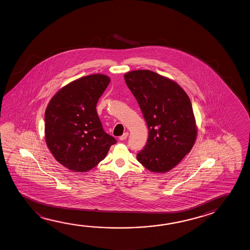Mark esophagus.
<instances>
[{
    "instance_id": "34e87169",
    "label": "esophagus",
    "mask_w": 250,
    "mask_h": 250,
    "mask_svg": "<svg viewBox=\"0 0 250 250\" xmlns=\"http://www.w3.org/2000/svg\"><path fill=\"white\" fill-rule=\"evenodd\" d=\"M127 136H128V133L126 132V133L123 134V136H120V140H121V141H124V140L127 139Z\"/></svg>"
}]
</instances>
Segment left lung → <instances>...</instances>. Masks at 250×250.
Listing matches in <instances>:
<instances>
[{"mask_svg":"<svg viewBox=\"0 0 250 250\" xmlns=\"http://www.w3.org/2000/svg\"><path fill=\"white\" fill-rule=\"evenodd\" d=\"M148 128L147 144L137 161L157 173L169 171L193 147L197 126L190 99L175 81L149 70L124 75Z\"/></svg>","mask_w":250,"mask_h":250,"instance_id":"1","label":"left lung"}]
</instances>
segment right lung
Wrapping results in <instances>:
<instances>
[{
  "instance_id": "add662e5",
  "label": "right lung",
  "mask_w": 250,
  "mask_h": 250,
  "mask_svg": "<svg viewBox=\"0 0 250 250\" xmlns=\"http://www.w3.org/2000/svg\"><path fill=\"white\" fill-rule=\"evenodd\" d=\"M110 82L104 74L82 77L64 85L47 106L44 133L56 160L75 172L102 161L116 140L104 131L96 105Z\"/></svg>"
}]
</instances>
